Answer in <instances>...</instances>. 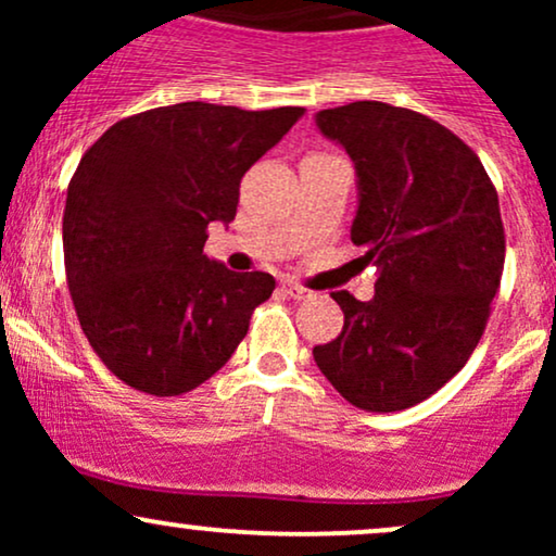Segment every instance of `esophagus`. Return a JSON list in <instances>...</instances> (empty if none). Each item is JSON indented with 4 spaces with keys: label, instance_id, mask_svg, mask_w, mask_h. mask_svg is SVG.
Instances as JSON below:
<instances>
[{
    "label": "esophagus",
    "instance_id": "34e87169",
    "mask_svg": "<svg viewBox=\"0 0 556 556\" xmlns=\"http://www.w3.org/2000/svg\"><path fill=\"white\" fill-rule=\"evenodd\" d=\"M282 290H285V295L292 298V300H305V298L314 295V292H311L308 287H303L300 282H292V279H287V282L282 285Z\"/></svg>",
    "mask_w": 556,
    "mask_h": 556
}]
</instances>
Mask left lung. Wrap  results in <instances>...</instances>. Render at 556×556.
Returning <instances> with one entry per match:
<instances>
[{"mask_svg": "<svg viewBox=\"0 0 556 556\" xmlns=\"http://www.w3.org/2000/svg\"><path fill=\"white\" fill-rule=\"evenodd\" d=\"M358 172L350 238L376 264V295L331 292L344 314L314 358L350 405L394 413L442 389L473 355L502 282L500 198L468 143L426 114L353 104L316 114Z\"/></svg>", "mask_w": 556, "mask_h": 556, "instance_id": "obj_1", "label": "left lung"}]
</instances>
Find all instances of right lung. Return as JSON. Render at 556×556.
I'll return each mask as SVG.
<instances>
[{
  "label": "right lung",
  "instance_id": "add662e5",
  "mask_svg": "<svg viewBox=\"0 0 556 556\" xmlns=\"http://www.w3.org/2000/svg\"><path fill=\"white\" fill-rule=\"evenodd\" d=\"M303 112L185 101L119 119L83 154L62 216L67 287L93 353L127 387L177 397L203 384L271 298V274L229 271L203 245Z\"/></svg>",
  "mask_w": 556,
  "mask_h": 556
}]
</instances>
